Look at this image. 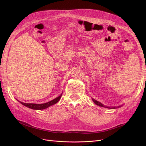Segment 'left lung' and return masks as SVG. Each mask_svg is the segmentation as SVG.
Masks as SVG:
<instances>
[{
  "instance_id": "obj_1",
  "label": "left lung",
  "mask_w": 146,
  "mask_h": 146,
  "mask_svg": "<svg viewBox=\"0 0 146 146\" xmlns=\"http://www.w3.org/2000/svg\"><path fill=\"white\" fill-rule=\"evenodd\" d=\"M92 101H94V102L96 105H98V106H99L104 107V108H109V109H115V108H119V107H121V106H122V105H121V106H117V107H112V108H111V107H108V106H106L104 105H103V104H102L101 102H98V101H96L95 99H93V98H92Z\"/></svg>"
}]
</instances>
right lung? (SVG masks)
I'll list each match as a JSON object with an SVG mask.
<instances>
[{
    "mask_svg": "<svg viewBox=\"0 0 146 146\" xmlns=\"http://www.w3.org/2000/svg\"><path fill=\"white\" fill-rule=\"evenodd\" d=\"M61 95H62V94H61L59 96L57 97L56 98L54 99L53 100L49 101L47 103H44V104H26V103H24L19 101L21 104H22L23 105H24L29 108L33 109V110H44L48 108L49 106L53 105L56 104L57 102L59 101V100L60 99Z\"/></svg>",
    "mask_w": 146,
    "mask_h": 146,
    "instance_id": "right-lung-1",
    "label": "right lung"
}]
</instances>
